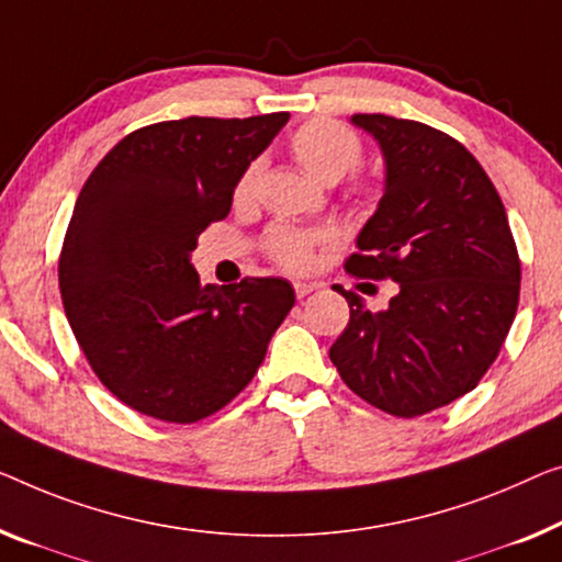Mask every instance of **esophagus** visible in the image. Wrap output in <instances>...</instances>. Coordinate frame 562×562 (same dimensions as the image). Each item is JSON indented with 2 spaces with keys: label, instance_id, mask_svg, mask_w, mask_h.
Segmentation results:
<instances>
[{
  "label": "esophagus",
  "instance_id": "obj_1",
  "mask_svg": "<svg viewBox=\"0 0 562 562\" xmlns=\"http://www.w3.org/2000/svg\"><path fill=\"white\" fill-rule=\"evenodd\" d=\"M313 290H317L315 282H295V295H297L300 300L307 297Z\"/></svg>",
  "mask_w": 562,
  "mask_h": 562
}]
</instances>
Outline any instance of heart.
<instances>
[{
  "label": "heart",
  "instance_id": "1",
  "mask_svg": "<svg viewBox=\"0 0 562 562\" xmlns=\"http://www.w3.org/2000/svg\"><path fill=\"white\" fill-rule=\"evenodd\" d=\"M288 146L300 169L321 183L340 181L363 158V144L358 133L350 125L333 119H313L303 123L292 133ZM259 173H262L259 161L247 164V169L239 173L237 187H234V199L239 204L252 201ZM325 241H328V234L317 229L274 227L267 234V249H270L272 259L288 270H307L315 262V247L325 245Z\"/></svg>",
  "mask_w": 562,
  "mask_h": 562
}]
</instances>
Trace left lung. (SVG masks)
Masks as SVG:
<instances>
[{"mask_svg":"<svg viewBox=\"0 0 562 562\" xmlns=\"http://www.w3.org/2000/svg\"><path fill=\"white\" fill-rule=\"evenodd\" d=\"M350 123L379 140L386 187L346 270L398 292L371 310L338 288L350 321L330 361L368 404L414 418L476 389L495 363L520 303V257L495 183L459 140L383 113Z\"/></svg>","mask_w":562,"mask_h":562,"instance_id":"1","label":"left lung"}]
</instances>
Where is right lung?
Masks as SVG:
<instances>
[{"mask_svg": "<svg viewBox=\"0 0 562 562\" xmlns=\"http://www.w3.org/2000/svg\"><path fill=\"white\" fill-rule=\"evenodd\" d=\"M290 113L146 125L88 176L60 252L67 323L100 383L133 412L194 424L255 379L295 305L282 278L206 284L199 234L229 214L239 173Z\"/></svg>", "mask_w": 562, "mask_h": 562, "instance_id": "obj_1", "label": "right lung"}]
</instances>
